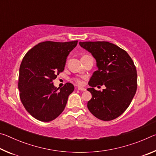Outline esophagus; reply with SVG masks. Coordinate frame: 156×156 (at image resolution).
I'll use <instances>...</instances> for the list:
<instances>
[{"mask_svg": "<svg viewBox=\"0 0 156 156\" xmlns=\"http://www.w3.org/2000/svg\"><path fill=\"white\" fill-rule=\"evenodd\" d=\"M78 89L79 91H86V89H84L83 87H78Z\"/></svg>", "mask_w": 156, "mask_h": 156, "instance_id": "1", "label": "esophagus"}]
</instances>
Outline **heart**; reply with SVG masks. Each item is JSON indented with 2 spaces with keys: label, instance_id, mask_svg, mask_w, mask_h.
I'll list each match as a JSON object with an SVG mask.
<instances>
[{
  "label": "heart",
  "instance_id": "1",
  "mask_svg": "<svg viewBox=\"0 0 156 156\" xmlns=\"http://www.w3.org/2000/svg\"><path fill=\"white\" fill-rule=\"evenodd\" d=\"M77 83L79 84H81V81L80 80H77Z\"/></svg>",
  "mask_w": 156,
  "mask_h": 156
}]
</instances>
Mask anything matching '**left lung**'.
Here are the masks:
<instances>
[{"label": "left lung", "instance_id": "left-lung-1", "mask_svg": "<svg viewBox=\"0 0 156 156\" xmlns=\"http://www.w3.org/2000/svg\"><path fill=\"white\" fill-rule=\"evenodd\" d=\"M96 60L98 70L89 81L91 99L87 107L95 117L104 121L115 119L127 109L137 89V71L127 52L106 41L80 42ZM105 85L102 92L94 89Z\"/></svg>", "mask_w": 156, "mask_h": 156}]
</instances>
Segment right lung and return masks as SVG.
Instances as JSON below:
<instances>
[{
	"instance_id": "1",
	"label": "right lung",
	"mask_w": 156,
	"mask_h": 156,
	"mask_svg": "<svg viewBox=\"0 0 156 156\" xmlns=\"http://www.w3.org/2000/svg\"><path fill=\"white\" fill-rule=\"evenodd\" d=\"M77 43L78 41H44L34 46L23 58L18 80L20 98L25 109L36 119L49 122L65 109L74 86L67 83L56 88L53 80L63 72L68 55Z\"/></svg>"
}]
</instances>
